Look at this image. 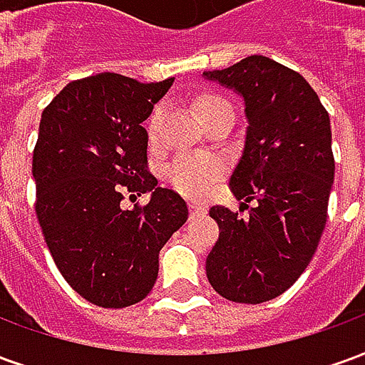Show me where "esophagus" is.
I'll use <instances>...</instances> for the list:
<instances>
[{
  "mask_svg": "<svg viewBox=\"0 0 365 365\" xmlns=\"http://www.w3.org/2000/svg\"><path fill=\"white\" fill-rule=\"evenodd\" d=\"M190 213H191V217H201V215H207V205H203V203H197V201H191Z\"/></svg>",
  "mask_w": 365,
  "mask_h": 365,
  "instance_id": "1",
  "label": "esophagus"
}]
</instances>
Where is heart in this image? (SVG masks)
<instances>
[{"instance_id": "obj_1", "label": "heart", "mask_w": 365, "mask_h": 365, "mask_svg": "<svg viewBox=\"0 0 365 365\" xmlns=\"http://www.w3.org/2000/svg\"><path fill=\"white\" fill-rule=\"evenodd\" d=\"M221 103H227L225 97L215 96V93L203 96L197 101L199 113L209 111ZM164 113H166V105L158 103L146 120V136L150 144L158 140ZM222 174H225V164L221 160L207 158V156L190 154V152L178 154L166 168L168 183L185 197H205L207 193L213 190L215 183L221 180Z\"/></svg>"}]
</instances>
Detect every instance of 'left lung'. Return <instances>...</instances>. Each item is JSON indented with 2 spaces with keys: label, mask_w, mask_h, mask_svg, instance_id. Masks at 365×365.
Here are the masks:
<instances>
[{
  "label": "left lung",
  "mask_w": 365,
  "mask_h": 365,
  "mask_svg": "<svg viewBox=\"0 0 365 365\" xmlns=\"http://www.w3.org/2000/svg\"><path fill=\"white\" fill-rule=\"evenodd\" d=\"M203 76L242 93L248 117L245 154L230 175L240 211L211 207L219 240L207 277L221 297L264 303L305 272L327 225L334 182L329 111L303 76L268 56H248Z\"/></svg>",
  "instance_id": "obj_1"
}]
</instances>
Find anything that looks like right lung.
<instances>
[{
	"mask_svg": "<svg viewBox=\"0 0 365 365\" xmlns=\"http://www.w3.org/2000/svg\"><path fill=\"white\" fill-rule=\"evenodd\" d=\"M172 82L90 76L68 83L41 117L36 219L62 277L97 307L143 301L158 277L162 246L187 221L185 201L148 172L143 127ZM146 190V206L120 207L125 192Z\"/></svg>",
	"mask_w": 365,
	"mask_h": 365,
	"instance_id": "obj_1",
	"label": "right lung"
}]
</instances>
